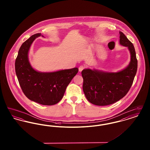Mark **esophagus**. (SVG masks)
<instances>
[{
    "label": "esophagus",
    "mask_w": 150,
    "mask_h": 150,
    "mask_svg": "<svg viewBox=\"0 0 150 150\" xmlns=\"http://www.w3.org/2000/svg\"><path fill=\"white\" fill-rule=\"evenodd\" d=\"M85 68H86V67H85V66H80L79 67V71H83Z\"/></svg>",
    "instance_id": "1"
}]
</instances>
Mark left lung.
I'll list each match as a JSON object with an SVG mask.
<instances>
[{
    "label": "left lung",
    "mask_w": 150,
    "mask_h": 150,
    "mask_svg": "<svg viewBox=\"0 0 150 150\" xmlns=\"http://www.w3.org/2000/svg\"><path fill=\"white\" fill-rule=\"evenodd\" d=\"M120 44L130 54L128 65L118 72L86 69L81 72L83 89L86 99L97 106H107L122 98L128 92L137 70V59L133 44L120 31Z\"/></svg>",
    "instance_id": "1"
}]
</instances>
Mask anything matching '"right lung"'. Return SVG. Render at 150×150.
<instances>
[{
    "mask_svg": "<svg viewBox=\"0 0 150 150\" xmlns=\"http://www.w3.org/2000/svg\"><path fill=\"white\" fill-rule=\"evenodd\" d=\"M38 33L30 37L22 44L15 61V70L24 94L29 100L43 105H53L64 97L66 89L78 72V68L57 71L40 72L30 64L29 52Z\"/></svg>",
    "mask_w": 150,
    "mask_h": 150,
    "instance_id": "obj_1",
    "label": "right lung"
}]
</instances>
